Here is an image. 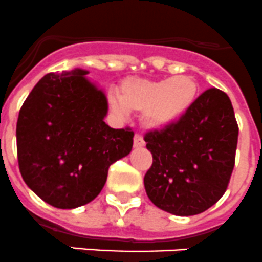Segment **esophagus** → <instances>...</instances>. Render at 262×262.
<instances>
[{
	"label": "esophagus",
	"mask_w": 262,
	"mask_h": 262,
	"mask_svg": "<svg viewBox=\"0 0 262 262\" xmlns=\"http://www.w3.org/2000/svg\"><path fill=\"white\" fill-rule=\"evenodd\" d=\"M143 146H144V140L143 138H142V135L135 134V136H134V147L139 148V147H143Z\"/></svg>",
	"instance_id": "esophagus-1"
}]
</instances>
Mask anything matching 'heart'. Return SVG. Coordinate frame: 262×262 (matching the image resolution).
Here are the masks:
<instances>
[{
    "label": "heart",
    "mask_w": 262,
    "mask_h": 262,
    "mask_svg": "<svg viewBox=\"0 0 262 262\" xmlns=\"http://www.w3.org/2000/svg\"><path fill=\"white\" fill-rule=\"evenodd\" d=\"M196 95L198 84L187 75L162 80L131 77L123 81L119 95L111 97V105L119 115L143 111L144 126L161 128L185 115L194 104Z\"/></svg>",
    "instance_id": "1"
}]
</instances>
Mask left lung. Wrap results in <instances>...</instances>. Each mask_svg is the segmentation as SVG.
Segmentation results:
<instances>
[{"mask_svg":"<svg viewBox=\"0 0 262 262\" xmlns=\"http://www.w3.org/2000/svg\"><path fill=\"white\" fill-rule=\"evenodd\" d=\"M238 124L229 96L209 88L177 122L144 135L152 165L144 175L151 202L175 215H195L228 189Z\"/></svg>","mask_w":262,"mask_h":262,"instance_id":"obj_1","label":"left lung"}]
</instances>
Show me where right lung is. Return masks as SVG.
Returning a JSON list of instances; mask_svg holds the SVG:
<instances>
[{"label":"right lung","mask_w":262,"mask_h":262,"mask_svg":"<svg viewBox=\"0 0 262 262\" xmlns=\"http://www.w3.org/2000/svg\"><path fill=\"white\" fill-rule=\"evenodd\" d=\"M84 69L48 73L19 110L17 158L30 190L57 209L94 201L114 162L131 152L134 131L105 124L104 92Z\"/></svg>","instance_id":"obj_1"}]
</instances>
